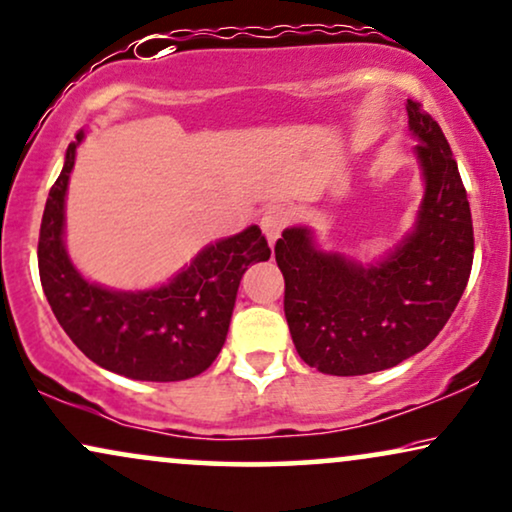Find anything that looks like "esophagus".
<instances>
[{
  "label": "esophagus",
  "mask_w": 512,
  "mask_h": 512,
  "mask_svg": "<svg viewBox=\"0 0 512 512\" xmlns=\"http://www.w3.org/2000/svg\"><path fill=\"white\" fill-rule=\"evenodd\" d=\"M291 223V209L287 204H272V207L265 209V214L261 218V230L263 235L268 237L270 244H275L280 240L282 230Z\"/></svg>",
  "instance_id": "1"
}]
</instances>
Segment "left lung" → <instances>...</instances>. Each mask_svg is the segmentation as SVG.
Instances as JSON below:
<instances>
[{
    "instance_id": "left-lung-1",
    "label": "left lung",
    "mask_w": 512,
    "mask_h": 512,
    "mask_svg": "<svg viewBox=\"0 0 512 512\" xmlns=\"http://www.w3.org/2000/svg\"><path fill=\"white\" fill-rule=\"evenodd\" d=\"M423 197L414 225L386 254L357 261L324 249L310 225L275 244L284 315L308 367L362 376L421 353L459 305L473 268V218L440 124L407 101Z\"/></svg>"
}]
</instances>
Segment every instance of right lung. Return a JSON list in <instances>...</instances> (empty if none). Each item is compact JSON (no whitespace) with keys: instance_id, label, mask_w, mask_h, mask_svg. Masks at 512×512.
<instances>
[{"instance_id":"obj_1","label":"right lung","mask_w":512,"mask_h":512,"mask_svg":"<svg viewBox=\"0 0 512 512\" xmlns=\"http://www.w3.org/2000/svg\"><path fill=\"white\" fill-rule=\"evenodd\" d=\"M84 129L68 145L39 230V280L65 334L98 367L134 381H185L221 353L249 265L268 261L258 225L197 251L167 282L112 289L89 280L65 247V197Z\"/></svg>"}]
</instances>
